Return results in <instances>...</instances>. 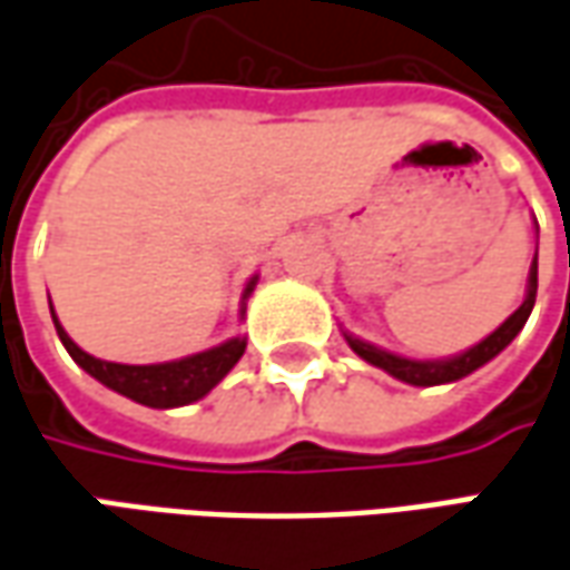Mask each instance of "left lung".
I'll use <instances>...</instances> for the list:
<instances>
[{
    "mask_svg": "<svg viewBox=\"0 0 570 570\" xmlns=\"http://www.w3.org/2000/svg\"><path fill=\"white\" fill-rule=\"evenodd\" d=\"M533 302H537V255H533V265H530L528 296H524V302L514 308V315H509L499 324L493 334L487 336V340H480L478 346H471V350L462 352V355L440 358V362H415V358H402V355H393V352L377 350V346H371V343L358 340V336H346V343H350L355 355H362L367 365L383 367V371L393 374L396 381L412 383V386H436V383L462 381L471 371H478L480 365H487L490 358H497L499 352L505 350L514 336L521 334V327L528 324L530 312H533Z\"/></svg>",
    "mask_w": 570,
    "mask_h": 570,
    "instance_id": "1",
    "label": "left lung"
}]
</instances>
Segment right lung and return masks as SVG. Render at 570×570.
Returning <instances> with one entry per match:
<instances>
[{"mask_svg":"<svg viewBox=\"0 0 570 570\" xmlns=\"http://www.w3.org/2000/svg\"><path fill=\"white\" fill-rule=\"evenodd\" d=\"M255 281L258 277H253L246 284V289H243V305H246L249 293L255 289ZM49 312H52V321H56L58 340L65 343V350H68V355H71L77 365L83 367L99 383H106L108 390L134 399L139 405H149V409H177V405H189V402L203 399L208 390H215L227 377V371L246 352V336H234V340L220 343L215 350L196 352V355L177 358V362H161V365H118V362L92 358L90 352L80 350L71 336L65 334V327L58 324L52 302H49Z\"/></svg>","mask_w":570,"mask_h":570,"instance_id":"right-lung-1","label":"right lung"}]
</instances>
